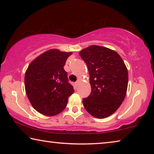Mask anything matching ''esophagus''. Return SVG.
<instances>
[{
    "label": "esophagus",
    "mask_w": 154,
    "mask_h": 154,
    "mask_svg": "<svg viewBox=\"0 0 154 154\" xmlns=\"http://www.w3.org/2000/svg\"><path fill=\"white\" fill-rule=\"evenodd\" d=\"M81 82H82V79H78V80L77 81V82H76V85H79L80 84Z\"/></svg>",
    "instance_id": "1"
}]
</instances>
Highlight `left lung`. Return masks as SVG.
Wrapping results in <instances>:
<instances>
[{"label": "left lung", "mask_w": 154, "mask_h": 154, "mask_svg": "<svg viewBox=\"0 0 154 154\" xmlns=\"http://www.w3.org/2000/svg\"><path fill=\"white\" fill-rule=\"evenodd\" d=\"M79 54L87 64L92 89L90 96L83 99V105L94 118H107L126 96L128 82L126 64L116 51L102 46H90Z\"/></svg>", "instance_id": "left-lung-1"}]
</instances>
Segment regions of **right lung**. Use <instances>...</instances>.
I'll return each mask as SVG.
<instances>
[{
  "mask_svg": "<svg viewBox=\"0 0 154 154\" xmlns=\"http://www.w3.org/2000/svg\"><path fill=\"white\" fill-rule=\"evenodd\" d=\"M72 52L51 49L29 64L26 71V93L33 108L48 116L58 114L66 108L68 98L74 92L64 66Z\"/></svg>",
  "mask_w": 154,
  "mask_h": 154,
  "instance_id": "add662e5",
  "label": "right lung"
}]
</instances>
